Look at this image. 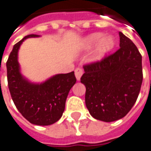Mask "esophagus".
<instances>
[{"label":"esophagus","instance_id":"obj_1","mask_svg":"<svg viewBox=\"0 0 151 151\" xmlns=\"http://www.w3.org/2000/svg\"><path fill=\"white\" fill-rule=\"evenodd\" d=\"M83 70L80 68H76L75 69V76H76V78H77V80H80V78L81 76L83 75Z\"/></svg>","mask_w":151,"mask_h":151}]
</instances>
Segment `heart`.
Instances as JSON below:
<instances>
[{
  "instance_id": "obj_1",
  "label": "heart",
  "mask_w": 151,
  "mask_h": 151,
  "mask_svg": "<svg viewBox=\"0 0 151 151\" xmlns=\"http://www.w3.org/2000/svg\"><path fill=\"white\" fill-rule=\"evenodd\" d=\"M96 43L97 44L95 46L92 54V58L93 60L101 59L114 46V38L110 36L103 37V33L101 32L92 33L87 36L83 40V46L86 48H90Z\"/></svg>"
}]
</instances>
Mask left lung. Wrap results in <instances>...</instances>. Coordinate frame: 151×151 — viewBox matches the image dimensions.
Wrapping results in <instances>:
<instances>
[{
    "mask_svg": "<svg viewBox=\"0 0 151 151\" xmlns=\"http://www.w3.org/2000/svg\"><path fill=\"white\" fill-rule=\"evenodd\" d=\"M119 49L101 61L83 66L81 83L93 117L112 122L124 117L136 102L143 80L142 57L137 47L119 32Z\"/></svg>",
    "mask_w": 151,
    "mask_h": 151,
    "instance_id": "1",
    "label": "left lung"
}]
</instances>
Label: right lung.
Listing matches in <instances>:
<instances>
[{
    "label": "right lung",
    "instance_id": "obj_1",
    "mask_svg": "<svg viewBox=\"0 0 151 151\" xmlns=\"http://www.w3.org/2000/svg\"><path fill=\"white\" fill-rule=\"evenodd\" d=\"M37 37L27 35L14 45L6 62V70L8 88L18 111L30 123L44 126L62 117L68 94L77 79L74 72L57 74L42 83H31L22 75L17 60L20 46L27 38Z\"/></svg>",
    "mask_w": 151,
    "mask_h": 151
}]
</instances>
